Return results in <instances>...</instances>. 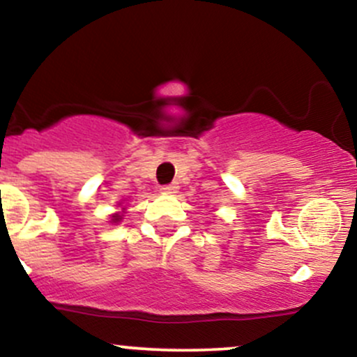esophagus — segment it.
Returning <instances> with one entry per match:
<instances>
[{"mask_svg":"<svg viewBox=\"0 0 357 357\" xmlns=\"http://www.w3.org/2000/svg\"><path fill=\"white\" fill-rule=\"evenodd\" d=\"M178 190H179V186L176 183L166 184V186H161L162 195H174V192H178Z\"/></svg>","mask_w":357,"mask_h":357,"instance_id":"1","label":"esophagus"}]
</instances>
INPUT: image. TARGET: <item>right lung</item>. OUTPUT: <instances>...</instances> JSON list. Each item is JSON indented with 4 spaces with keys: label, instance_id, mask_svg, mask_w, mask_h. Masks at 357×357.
I'll return each mask as SVG.
<instances>
[{
    "label": "right lung",
    "instance_id": "obj_1",
    "mask_svg": "<svg viewBox=\"0 0 357 357\" xmlns=\"http://www.w3.org/2000/svg\"><path fill=\"white\" fill-rule=\"evenodd\" d=\"M124 213H126V208H122L121 211H116V213H112V215H110V223H112V225H117V223H121L122 218H124Z\"/></svg>",
    "mask_w": 357,
    "mask_h": 357
}]
</instances>
